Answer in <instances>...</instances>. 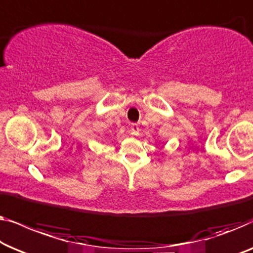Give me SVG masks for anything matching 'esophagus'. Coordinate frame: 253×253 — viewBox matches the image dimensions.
I'll return each mask as SVG.
<instances>
[{"instance_id":"esophagus-1","label":"esophagus","mask_w":253,"mask_h":253,"mask_svg":"<svg viewBox=\"0 0 253 253\" xmlns=\"http://www.w3.org/2000/svg\"><path fill=\"white\" fill-rule=\"evenodd\" d=\"M130 131L133 135H138L140 134V126H138L137 124H131Z\"/></svg>"}]
</instances>
